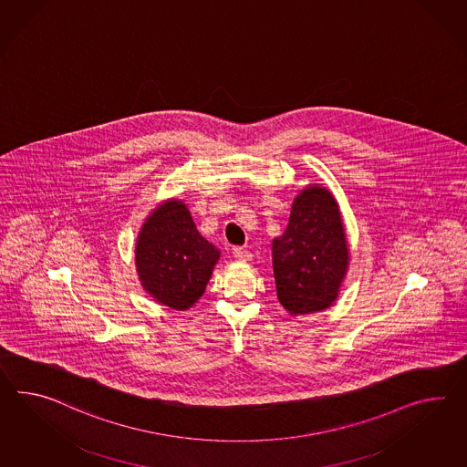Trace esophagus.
<instances>
[{
  "label": "esophagus",
  "mask_w": 467,
  "mask_h": 467,
  "mask_svg": "<svg viewBox=\"0 0 467 467\" xmlns=\"http://www.w3.org/2000/svg\"><path fill=\"white\" fill-rule=\"evenodd\" d=\"M233 256L238 260V262H250L251 251L246 250V248H233Z\"/></svg>",
  "instance_id": "1"
}]
</instances>
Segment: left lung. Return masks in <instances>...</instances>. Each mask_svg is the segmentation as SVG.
<instances>
[{
	"mask_svg": "<svg viewBox=\"0 0 467 467\" xmlns=\"http://www.w3.org/2000/svg\"><path fill=\"white\" fill-rule=\"evenodd\" d=\"M276 296L292 316L330 307L348 272L349 250L334 195L308 185L292 204L288 226L272 244Z\"/></svg>",
	"mask_w": 467,
	"mask_h": 467,
	"instance_id": "obj_1",
	"label": "left lung"
}]
</instances>
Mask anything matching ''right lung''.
I'll return each mask as SVG.
<instances>
[{
    "label": "right lung",
    "instance_id": "1",
    "mask_svg": "<svg viewBox=\"0 0 467 467\" xmlns=\"http://www.w3.org/2000/svg\"><path fill=\"white\" fill-rule=\"evenodd\" d=\"M137 272L157 302L187 310L202 296L219 250L201 236L182 201L160 204L138 234Z\"/></svg>",
    "mask_w": 467,
    "mask_h": 467
}]
</instances>
